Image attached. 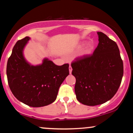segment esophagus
I'll return each mask as SVG.
<instances>
[{"label": "esophagus", "mask_w": 133, "mask_h": 133, "mask_svg": "<svg viewBox=\"0 0 133 133\" xmlns=\"http://www.w3.org/2000/svg\"><path fill=\"white\" fill-rule=\"evenodd\" d=\"M69 73L70 74H71L72 71V69L71 65H69Z\"/></svg>", "instance_id": "esophagus-1"}]
</instances>
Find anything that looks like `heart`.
<instances>
[{"mask_svg":"<svg viewBox=\"0 0 133 133\" xmlns=\"http://www.w3.org/2000/svg\"><path fill=\"white\" fill-rule=\"evenodd\" d=\"M85 44L84 41H81V42H79L78 44L76 45L77 49H81L84 46V45ZM94 42L92 41H90V42H88L86 44L84 47L82 48V49L81 51L80 55L82 57H87V56H89L90 55L92 54L93 51H94Z\"/></svg>","mask_w":133,"mask_h":133,"instance_id":"obj_1","label":"heart"}]
</instances>
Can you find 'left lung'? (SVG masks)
<instances>
[{
  "label": "left lung",
  "instance_id": "obj_1",
  "mask_svg": "<svg viewBox=\"0 0 133 133\" xmlns=\"http://www.w3.org/2000/svg\"><path fill=\"white\" fill-rule=\"evenodd\" d=\"M97 34L99 44L93 54L76 58L71 64L72 74L76 79V98L91 106L110 100L123 76V62L117 44L101 32Z\"/></svg>",
  "mask_w": 133,
  "mask_h": 133
}]
</instances>
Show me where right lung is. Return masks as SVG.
Here are the masks:
<instances>
[{"label":"right lung","instance_id":"add662e5","mask_svg":"<svg viewBox=\"0 0 133 133\" xmlns=\"http://www.w3.org/2000/svg\"><path fill=\"white\" fill-rule=\"evenodd\" d=\"M29 39L25 37L15 44L7 61V81L20 101L34 108L45 106L57 98L59 87L69 74V64L57 65L47 58L41 64H30L23 54Z\"/></svg>","mask_w":133,"mask_h":133}]
</instances>
